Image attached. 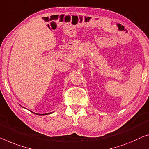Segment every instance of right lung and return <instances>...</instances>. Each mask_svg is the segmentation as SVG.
Wrapping results in <instances>:
<instances>
[{
  "label": "right lung",
  "mask_w": 149,
  "mask_h": 149,
  "mask_svg": "<svg viewBox=\"0 0 149 149\" xmlns=\"http://www.w3.org/2000/svg\"><path fill=\"white\" fill-rule=\"evenodd\" d=\"M51 113H52V112H51ZM51 113H49V114H51ZM35 114V113H34ZM37 115H45V114H37Z\"/></svg>",
  "instance_id": "add662e5"
}]
</instances>
